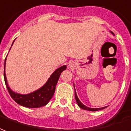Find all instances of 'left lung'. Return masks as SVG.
<instances>
[{"label":"left lung","instance_id":"left-lung-1","mask_svg":"<svg viewBox=\"0 0 131 131\" xmlns=\"http://www.w3.org/2000/svg\"><path fill=\"white\" fill-rule=\"evenodd\" d=\"M75 101H76V102H77V103H78V106H79L80 108L83 109V110H89V111H98V110H103V109H104V108L106 107H101V108H91V107H87V106H85V105H83V103L80 102V101L78 99V96H77V94H76V92H75Z\"/></svg>","mask_w":131,"mask_h":131}]
</instances>
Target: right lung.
Here are the masks:
<instances>
[{
  "mask_svg": "<svg viewBox=\"0 0 131 131\" xmlns=\"http://www.w3.org/2000/svg\"><path fill=\"white\" fill-rule=\"evenodd\" d=\"M13 41V43H14ZM12 43V44H13ZM5 62L6 58L5 60V65H4V79L6 88L8 90V92L11 96V97L19 105L30 108H37L46 105L49 101L53 97V94L55 93L56 87L58 83L60 75L63 71L67 69V66L63 65L60 68L57 69L50 76L44 85H43L41 88L36 90L35 92L28 94H20L13 92L9 88L7 81L6 75H5Z\"/></svg>",
  "mask_w": 131,
  "mask_h": 131,
  "instance_id": "obj_1",
  "label": "right lung"
}]
</instances>
